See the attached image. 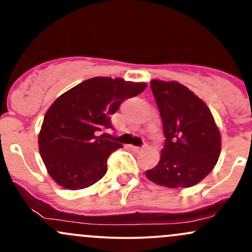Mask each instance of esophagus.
I'll list each match as a JSON object with an SVG mask.
<instances>
[{
  "label": "esophagus",
  "instance_id": "34e87169",
  "mask_svg": "<svg viewBox=\"0 0 252 252\" xmlns=\"http://www.w3.org/2000/svg\"><path fill=\"white\" fill-rule=\"evenodd\" d=\"M129 148L132 150V152H135V153H140L141 150H142V148H141V147H135V146H129Z\"/></svg>",
  "mask_w": 252,
  "mask_h": 252
}]
</instances>
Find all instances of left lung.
<instances>
[{"instance_id": "obj_1", "label": "left lung", "mask_w": 252, "mask_h": 252, "mask_svg": "<svg viewBox=\"0 0 252 252\" xmlns=\"http://www.w3.org/2000/svg\"><path fill=\"white\" fill-rule=\"evenodd\" d=\"M150 88L166 143L147 178L169 189L194 186L212 172L220 155L221 136L215 117L204 100L175 80L153 79Z\"/></svg>"}]
</instances>
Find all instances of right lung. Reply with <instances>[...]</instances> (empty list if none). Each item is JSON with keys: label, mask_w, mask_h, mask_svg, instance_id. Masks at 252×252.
Wrapping results in <instances>:
<instances>
[{"label": "right lung", "mask_w": 252, "mask_h": 252, "mask_svg": "<svg viewBox=\"0 0 252 252\" xmlns=\"http://www.w3.org/2000/svg\"><path fill=\"white\" fill-rule=\"evenodd\" d=\"M146 83L94 77L63 92L46 111L37 143L50 176L66 189H83L105 175L108 158L122 144L98 132L111 128L110 116Z\"/></svg>", "instance_id": "obj_1"}]
</instances>
